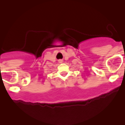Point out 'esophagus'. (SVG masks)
Here are the masks:
<instances>
[{"mask_svg":"<svg viewBox=\"0 0 125 125\" xmlns=\"http://www.w3.org/2000/svg\"><path fill=\"white\" fill-rule=\"evenodd\" d=\"M58 62H59V63H62V60H61V59H59V60L58 61Z\"/></svg>","mask_w":125,"mask_h":125,"instance_id":"obj_1","label":"esophagus"}]
</instances>
